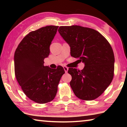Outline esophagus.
<instances>
[{
  "label": "esophagus",
  "mask_w": 127,
  "mask_h": 127,
  "mask_svg": "<svg viewBox=\"0 0 127 127\" xmlns=\"http://www.w3.org/2000/svg\"><path fill=\"white\" fill-rule=\"evenodd\" d=\"M63 68H64V71H65V73H67L68 72V68L66 67V66H63Z\"/></svg>",
  "instance_id": "1"
}]
</instances>
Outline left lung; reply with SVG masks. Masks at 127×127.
Masks as SVG:
<instances>
[{
  "mask_svg": "<svg viewBox=\"0 0 127 127\" xmlns=\"http://www.w3.org/2000/svg\"><path fill=\"white\" fill-rule=\"evenodd\" d=\"M58 31L70 48V55L85 64L77 70L69 68L70 86L77 97L92 100L100 96L111 82L114 70L112 48L101 34L80 26H61Z\"/></svg>",
  "mask_w": 127,
  "mask_h": 127,
  "instance_id": "1",
  "label": "left lung"
}]
</instances>
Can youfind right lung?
<instances>
[{
  "label": "right lung",
  "mask_w": 127,
  "mask_h": 127,
  "mask_svg": "<svg viewBox=\"0 0 127 127\" xmlns=\"http://www.w3.org/2000/svg\"><path fill=\"white\" fill-rule=\"evenodd\" d=\"M59 26H48L30 32L21 41L14 56L15 75L28 97L38 104L55 98L63 68L44 66L50 54V46Z\"/></svg>",
  "instance_id": "right-lung-1"
}]
</instances>
